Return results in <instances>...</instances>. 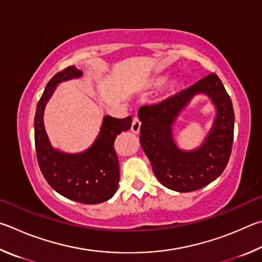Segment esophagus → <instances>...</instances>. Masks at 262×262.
<instances>
[{"label": "esophagus", "mask_w": 262, "mask_h": 262, "mask_svg": "<svg viewBox=\"0 0 262 262\" xmlns=\"http://www.w3.org/2000/svg\"><path fill=\"white\" fill-rule=\"evenodd\" d=\"M140 127H141V122L139 121L138 117H135L134 122H132V125H131L132 132H135V134H139Z\"/></svg>", "instance_id": "obj_1"}]
</instances>
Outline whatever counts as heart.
Masks as SVG:
<instances>
[{
    "label": "heart",
    "instance_id": "1",
    "mask_svg": "<svg viewBox=\"0 0 262 262\" xmlns=\"http://www.w3.org/2000/svg\"><path fill=\"white\" fill-rule=\"evenodd\" d=\"M161 82H162V79H159V80L157 81V85H158V84H161Z\"/></svg>",
    "mask_w": 262,
    "mask_h": 262
}]
</instances>
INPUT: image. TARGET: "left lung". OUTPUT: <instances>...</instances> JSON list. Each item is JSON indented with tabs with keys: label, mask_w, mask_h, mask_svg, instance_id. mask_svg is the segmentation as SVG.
I'll use <instances>...</instances> for the list:
<instances>
[{
	"label": "left lung",
	"mask_w": 262,
	"mask_h": 262,
	"mask_svg": "<svg viewBox=\"0 0 262 262\" xmlns=\"http://www.w3.org/2000/svg\"><path fill=\"white\" fill-rule=\"evenodd\" d=\"M196 93L208 94L218 108L214 127L200 149L184 152L173 143L171 125L177 115ZM140 143L159 182L177 192H192L208 185L226 169L233 143L232 102L215 73L162 100L141 105Z\"/></svg>",
	"instance_id": "1"
}]
</instances>
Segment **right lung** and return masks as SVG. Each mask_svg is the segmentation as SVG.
I'll return each mask as SVG.
<instances>
[{
  "label": "right lung",
  "instance_id": "add662e5",
  "mask_svg": "<svg viewBox=\"0 0 262 262\" xmlns=\"http://www.w3.org/2000/svg\"><path fill=\"white\" fill-rule=\"evenodd\" d=\"M81 76L76 67H68L48 81L38 102L34 117L36 159L48 184L59 194L80 204L107 201L116 192L119 182L118 158L115 139L130 130L132 118L105 116L95 143L85 153L63 154L50 146L43 126V110L58 82Z\"/></svg>",
  "mask_w": 262,
  "mask_h": 262
}]
</instances>
